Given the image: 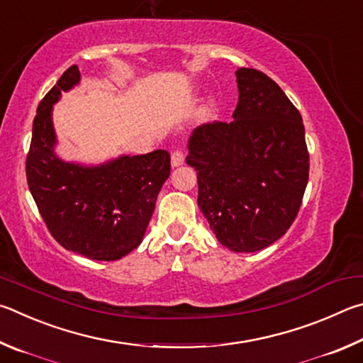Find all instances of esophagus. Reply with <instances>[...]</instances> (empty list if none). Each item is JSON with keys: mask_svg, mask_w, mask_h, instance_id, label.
<instances>
[{"mask_svg": "<svg viewBox=\"0 0 363 363\" xmlns=\"http://www.w3.org/2000/svg\"><path fill=\"white\" fill-rule=\"evenodd\" d=\"M183 162H185V155H183V151L175 150L172 152V167H180Z\"/></svg>", "mask_w": 363, "mask_h": 363, "instance_id": "1", "label": "esophagus"}]
</instances>
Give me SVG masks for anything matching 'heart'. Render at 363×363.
<instances>
[{"mask_svg":"<svg viewBox=\"0 0 363 363\" xmlns=\"http://www.w3.org/2000/svg\"><path fill=\"white\" fill-rule=\"evenodd\" d=\"M215 111H217V104H215L213 99H208L207 104L204 105V108H202V118L211 119V118H213Z\"/></svg>","mask_w":363,"mask_h":363,"instance_id":"b5f03b06","label":"heart"}]
</instances>
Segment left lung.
<instances>
[{
    "label": "left lung",
    "instance_id": "1",
    "mask_svg": "<svg viewBox=\"0 0 363 363\" xmlns=\"http://www.w3.org/2000/svg\"><path fill=\"white\" fill-rule=\"evenodd\" d=\"M231 123L196 127L186 164L198 170V206L218 242L262 250L287 233L301 207L309 152L300 111L269 76L236 72Z\"/></svg>",
    "mask_w": 363,
    "mask_h": 363
}]
</instances>
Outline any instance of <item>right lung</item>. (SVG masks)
Listing matches in <instances>:
<instances>
[{
  "mask_svg": "<svg viewBox=\"0 0 363 363\" xmlns=\"http://www.w3.org/2000/svg\"><path fill=\"white\" fill-rule=\"evenodd\" d=\"M73 65L38 105L27 156V182L49 233L67 250L114 262L142 244L157 194L170 175V155H123L99 165L63 161L55 152L54 105L79 84Z\"/></svg>",
  "mask_w": 363,
  "mask_h": 363,
  "instance_id": "1",
  "label": "right lung"
}]
</instances>
